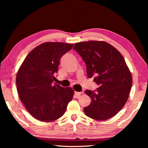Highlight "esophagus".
I'll return each instance as SVG.
<instances>
[{"instance_id": "obj_1", "label": "esophagus", "mask_w": 148, "mask_h": 148, "mask_svg": "<svg viewBox=\"0 0 148 148\" xmlns=\"http://www.w3.org/2000/svg\"><path fill=\"white\" fill-rule=\"evenodd\" d=\"M74 94L77 97H79L81 96L82 95L84 94V92L83 91H82V92H75Z\"/></svg>"}]
</instances>
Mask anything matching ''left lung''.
Instances as JSON below:
<instances>
[{
  "instance_id": "obj_1",
  "label": "left lung",
  "mask_w": 148,
  "mask_h": 148,
  "mask_svg": "<svg viewBox=\"0 0 148 148\" xmlns=\"http://www.w3.org/2000/svg\"><path fill=\"white\" fill-rule=\"evenodd\" d=\"M73 48L86 62L87 75L94 77L97 91L86 90L91 102L84 108L87 117L107 120L122 109L129 98L132 78L121 53L103 41L78 42Z\"/></svg>"
}]
</instances>
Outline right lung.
I'll list each match as a JSON object with an SVG mask.
<instances>
[{"mask_svg":"<svg viewBox=\"0 0 148 148\" xmlns=\"http://www.w3.org/2000/svg\"><path fill=\"white\" fill-rule=\"evenodd\" d=\"M74 44L45 42L27 55L16 76L20 100L30 114L42 121L61 117L73 98L71 87L53 84L59 61Z\"/></svg>","mask_w":148,"mask_h":148,"instance_id":"1","label":"right lung"}]
</instances>
